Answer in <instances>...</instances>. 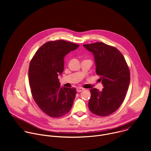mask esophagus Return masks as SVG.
Listing matches in <instances>:
<instances>
[{
    "label": "esophagus",
    "mask_w": 151,
    "mask_h": 151,
    "mask_svg": "<svg viewBox=\"0 0 151 151\" xmlns=\"http://www.w3.org/2000/svg\"><path fill=\"white\" fill-rule=\"evenodd\" d=\"M83 90H84V89H83V88H82V87H78V88H76L77 92H81V91H82Z\"/></svg>",
    "instance_id": "obj_1"
}]
</instances>
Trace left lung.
<instances>
[{
	"mask_svg": "<svg viewBox=\"0 0 151 151\" xmlns=\"http://www.w3.org/2000/svg\"><path fill=\"white\" fill-rule=\"evenodd\" d=\"M83 47L93 54L96 73L104 87L101 91L90 90L88 107L96 115L109 116L118 109L125 99L130 85V70L123 55L115 47L102 42Z\"/></svg>",
	"mask_w": 151,
	"mask_h": 151,
	"instance_id": "left-lung-1",
	"label": "left lung"
}]
</instances>
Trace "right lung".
<instances>
[{"mask_svg":"<svg viewBox=\"0 0 151 151\" xmlns=\"http://www.w3.org/2000/svg\"><path fill=\"white\" fill-rule=\"evenodd\" d=\"M79 45L63 40L49 41L33 57L29 69V84L38 107L52 118H60L71 109L75 88L60 87L58 76L64 70V57Z\"/></svg>","mask_w":151,"mask_h":151,"instance_id":"right-lung-1","label":"right lung"}]
</instances>
